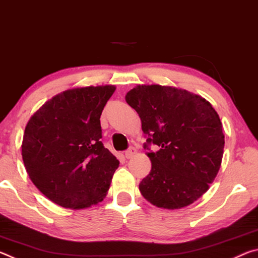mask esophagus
Instances as JSON below:
<instances>
[{"label":"esophagus","instance_id":"1","mask_svg":"<svg viewBox=\"0 0 258 258\" xmlns=\"http://www.w3.org/2000/svg\"><path fill=\"white\" fill-rule=\"evenodd\" d=\"M135 154H137V149H135L134 147H131L130 149H127V150L125 151V157L127 159H131V158H132V157L135 156Z\"/></svg>","mask_w":258,"mask_h":258}]
</instances>
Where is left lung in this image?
<instances>
[{"label": "left lung", "mask_w": 258, "mask_h": 258, "mask_svg": "<svg viewBox=\"0 0 258 258\" xmlns=\"http://www.w3.org/2000/svg\"><path fill=\"white\" fill-rule=\"evenodd\" d=\"M125 100L141 118L146 149L157 147L147 152L151 171L139 184L143 197L165 209L195 203L209 189L223 157L224 134L215 109L200 95L157 84L135 86Z\"/></svg>", "instance_id": "8db88e82"}]
</instances>
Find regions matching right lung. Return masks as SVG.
Masks as SVG:
<instances>
[{
	"label": "right lung",
	"instance_id": "add662e5",
	"mask_svg": "<svg viewBox=\"0 0 258 258\" xmlns=\"http://www.w3.org/2000/svg\"><path fill=\"white\" fill-rule=\"evenodd\" d=\"M113 85L76 87L46 101L25 127L21 155L29 178L61 207L101 203L118 159L101 142L100 125Z\"/></svg>",
	"mask_w": 258,
	"mask_h": 258
}]
</instances>
